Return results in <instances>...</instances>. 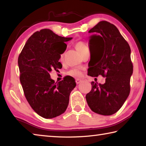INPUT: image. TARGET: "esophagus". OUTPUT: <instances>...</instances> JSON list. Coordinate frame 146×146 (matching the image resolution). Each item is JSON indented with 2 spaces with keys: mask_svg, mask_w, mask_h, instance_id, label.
<instances>
[{
  "mask_svg": "<svg viewBox=\"0 0 146 146\" xmlns=\"http://www.w3.org/2000/svg\"><path fill=\"white\" fill-rule=\"evenodd\" d=\"M75 82L76 83V84H80L81 82H82V80H80V79L79 78H76L75 80Z\"/></svg>",
  "mask_w": 146,
  "mask_h": 146,
  "instance_id": "34e87169",
  "label": "esophagus"
}]
</instances>
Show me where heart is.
<instances>
[{
    "label": "heart",
    "instance_id": "heart-1",
    "mask_svg": "<svg viewBox=\"0 0 146 146\" xmlns=\"http://www.w3.org/2000/svg\"><path fill=\"white\" fill-rule=\"evenodd\" d=\"M75 48L76 50H77L78 52L80 53V55H82V53L86 52V51H89L88 46H86V44L82 41L76 42L75 44ZM68 74L70 76H80L82 75V73H81L80 71L77 70V69H73V70H71L69 71Z\"/></svg>",
    "mask_w": 146,
    "mask_h": 146
}]
</instances>
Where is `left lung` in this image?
<instances>
[{
    "label": "left lung",
    "mask_w": 146,
    "mask_h": 146,
    "mask_svg": "<svg viewBox=\"0 0 146 146\" xmlns=\"http://www.w3.org/2000/svg\"><path fill=\"white\" fill-rule=\"evenodd\" d=\"M91 58L88 75L106 77L104 84L92 82L91 90L86 96L93 112L102 115L117 113L130 93V78L133 66L129 44L114 24L100 21L91 28Z\"/></svg>",
    "instance_id": "left-lung-1"
}]
</instances>
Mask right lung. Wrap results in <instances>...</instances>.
<instances>
[{
    "label": "right lung",
    "mask_w": 146,
    "mask_h": 146,
    "mask_svg": "<svg viewBox=\"0 0 146 146\" xmlns=\"http://www.w3.org/2000/svg\"><path fill=\"white\" fill-rule=\"evenodd\" d=\"M71 39L49 29H41L28 38L19 56L24 95L32 109L43 118H53L65 112L70 93L76 86L72 76H66L56 83L49 75L53 70L62 67L58 60L67 48L65 42Z\"/></svg>",
    "instance_id": "obj_1"
}]
</instances>
